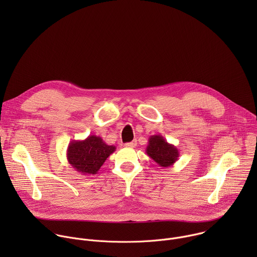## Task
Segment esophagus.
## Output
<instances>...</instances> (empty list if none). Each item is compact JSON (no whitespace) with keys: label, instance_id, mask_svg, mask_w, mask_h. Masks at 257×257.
<instances>
[{"label":"esophagus","instance_id":"34e87169","mask_svg":"<svg viewBox=\"0 0 257 257\" xmlns=\"http://www.w3.org/2000/svg\"><path fill=\"white\" fill-rule=\"evenodd\" d=\"M136 145H137V142H136V140H133L132 142H128V143H125V146H126V148H130V149L136 148Z\"/></svg>","mask_w":257,"mask_h":257}]
</instances>
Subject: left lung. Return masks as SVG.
Here are the masks:
<instances>
[{"instance_id":"8db88e82","label":"left lung","mask_w":257,"mask_h":257,"mask_svg":"<svg viewBox=\"0 0 257 257\" xmlns=\"http://www.w3.org/2000/svg\"><path fill=\"white\" fill-rule=\"evenodd\" d=\"M146 154L163 168L173 166L179 158L178 149L169 143L162 135H152L150 137Z\"/></svg>"}]
</instances>
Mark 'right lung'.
Returning a JSON list of instances; mask_svg holds the SVG:
<instances>
[{
  "instance_id": "1",
  "label": "right lung",
  "mask_w": 257,
  "mask_h": 257,
  "mask_svg": "<svg viewBox=\"0 0 257 257\" xmlns=\"http://www.w3.org/2000/svg\"><path fill=\"white\" fill-rule=\"evenodd\" d=\"M116 151L101 137L89 135L84 140H72L67 149V161L81 175H95L105 160Z\"/></svg>"
}]
</instances>
